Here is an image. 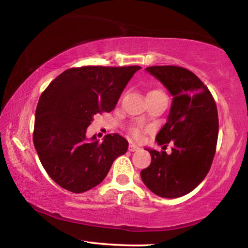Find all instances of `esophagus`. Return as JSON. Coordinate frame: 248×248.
Listing matches in <instances>:
<instances>
[{
	"instance_id": "34e87169",
	"label": "esophagus",
	"mask_w": 248,
	"mask_h": 248,
	"mask_svg": "<svg viewBox=\"0 0 248 248\" xmlns=\"http://www.w3.org/2000/svg\"><path fill=\"white\" fill-rule=\"evenodd\" d=\"M128 150H130L131 152H134V151H138V150H140V148H139L137 144H134V143H131V144H130V147H128Z\"/></svg>"
}]
</instances>
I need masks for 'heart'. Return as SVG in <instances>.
I'll return each mask as SVG.
<instances>
[{"mask_svg":"<svg viewBox=\"0 0 248 248\" xmlns=\"http://www.w3.org/2000/svg\"><path fill=\"white\" fill-rule=\"evenodd\" d=\"M158 93V94H164V93H161V91H159V90L151 91V93ZM132 132H133V134L135 135V137H140V134H141V130H140V128H133V130H132Z\"/></svg>","mask_w":248,"mask_h":248,"instance_id":"obj_1","label":"heart"}]
</instances>
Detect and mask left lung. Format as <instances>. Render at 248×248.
Instances as JSON below:
<instances>
[{
    "mask_svg": "<svg viewBox=\"0 0 248 248\" xmlns=\"http://www.w3.org/2000/svg\"><path fill=\"white\" fill-rule=\"evenodd\" d=\"M172 97L167 122L155 137L159 145L171 142V154L145 148L151 164L141 171L155 195L175 199L192 192L208 174L218 140V111L211 93L191 71L179 66H150Z\"/></svg>",
    "mask_w": 248,
    "mask_h": 248,
    "instance_id": "8db88e82",
    "label": "left lung"
}]
</instances>
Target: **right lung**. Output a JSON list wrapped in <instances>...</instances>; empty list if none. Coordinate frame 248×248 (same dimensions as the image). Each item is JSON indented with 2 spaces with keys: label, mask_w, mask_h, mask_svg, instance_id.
I'll return each mask as SVG.
<instances>
[{
  "label": "right lung",
  "mask_w": 248,
  "mask_h": 248,
  "mask_svg": "<svg viewBox=\"0 0 248 248\" xmlns=\"http://www.w3.org/2000/svg\"><path fill=\"white\" fill-rule=\"evenodd\" d=\"M140 66H82L54 79L37 105L33 144L47 174L73 193L89 191L106 177L128 142L108 134L103 142L88 138L93 116L116 106L124 88Z\"/></svg>",
  "instance_id": "obj_1"
}]
</instances>
